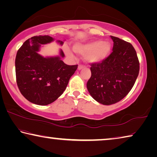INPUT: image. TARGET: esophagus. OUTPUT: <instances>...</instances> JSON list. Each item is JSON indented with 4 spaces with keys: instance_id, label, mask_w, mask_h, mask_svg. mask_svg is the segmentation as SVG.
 I'll return each mask as SVG.
<instances>
[{
    "instance_id": "esophagus-1",
    "label": "esophagus",
    "mask_w": 157,
    "mask_h": 157,
    "mask_svg": "<svg viewBox=\"0 0 157 157\" xmlns=\"http://www.w3.org/2000/svg\"><path fill=\"white\" fill-rule=\"evenodd\" d=\"M84 68V66H83V65H81V64H79V66H78V70H82V69H83Z\"/></svg>"
}]
</instances>
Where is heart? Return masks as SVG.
<instances>
[{
  "label": "heart",
  "instance_id": "obj_1",
  "mask_svg": "<svg viewBox=\"0 0 157 157\" xmlns=\"http://www.w3.org/2000/svg\"><path fill=\"white\" fill-rule=\"evenodd\" d=\"M75 52L85 55V59L91 63H99L107 59L110 54L111 45L109 41L92 40L86 42H77L73 46ZM64 51L68 57L73 55L68 47H64Z\"/></svg>",
  "mask_w": 157,
  "mask_h": 157
}]
</instances>
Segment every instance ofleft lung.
Masks as SVG:
<instances>
[{
	"label": "left lung",
	"instance_id": "obj_1",
	"mask_svg": "<svg viewBox=\"0 0 157 157\" xmlns=\"http://www.w3.org/2000/svg\"><path fill=\"white\" fill-rule=\"evenodd\" d=\"M113 52L101 63H91V76L86 87L100 104L110 105L124 98L131 91L139 73V62L132 45L111 36Z\"/></svg>",
	"mask_w": 157,
	"mask_h": 157
}]
</instances>
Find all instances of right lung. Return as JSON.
Returning a JSON list of instances; mask_svg holds the SVG:
<instances>
[{"label":"right lung","mask_w":157,"mask_h":157,"mask_svg":"<svg viewBox=\"0 0 157 157\" xmlns=\"http://www.w3.org/2000/svg\"><path fill=\"white\" fill-rule=\"evenodd\" d=\"M55 40L48 35H39L26 40L18 49L15 59L17 83L19 91L30 102L47 105L62 95L78 65L66 64L61 58L64 57L62 50L59 56L44 57L39 55L41 44ZM61 46L62 41L57 40Z\"/></svg>","instance_id":"obj_1"}]
</instances>
